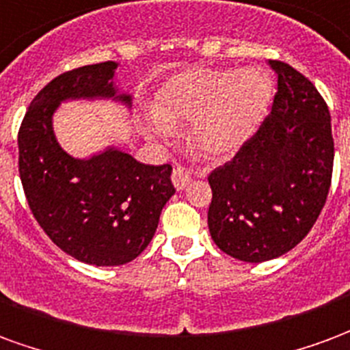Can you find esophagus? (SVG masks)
<instances>
[{
	"label": "esophagus",
	"instance_id": "34e87169",
	"mask_svg": "<svg viewBox=\"0 0 350 350\" xmlns=\"http://www.w3.org/2000/svg\"><path fill=\"white\" fill-rule=\"evenodd\" d=\"M190 180H192L190 172H186V170H183V167H175V170H173L172 183L177 190H185L186 186L190 185Z\"/></svg>",
	"mask_w": 350,
	"mask_h": 350
}]
</instances>
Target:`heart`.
Masks as SVG:
<instances>
[{"instance_id": "obj_1", "label": "heart", "mask_w": 350, "mask_h": 350, "mask_svg": "<svg viewBox=\"0 0 350 350\" xmlns=\"http://www.w3.org/2000/svg\"><path fill=\"white\" fill-rule=\"evenodd\" d=\"M270 100L272 81L259 68H188L158 89L145 129L167 139L175 124L190 122L193 149L208 158H229L256 134Z\"/></svg>"}]
</instances>
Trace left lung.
Returning <instances> with one entry per match:
<instances>
[{"instance_id":"left-lung-1","label":"left lung","mask_w":350,"mask_h":350,"mask_svg":"<svg viewBox=\"0 0 350 350\" xmlns=\"http://www.w3.org/2000/svg\"><path fill=\"white\" fill-rule=\"evenodd\" d=\"M272 111L231 162L208 175V231L228 256L262 262L287 254L325 206L334 165L330 113L308 78L282 61Z\"/></svg>"}]
</instances>
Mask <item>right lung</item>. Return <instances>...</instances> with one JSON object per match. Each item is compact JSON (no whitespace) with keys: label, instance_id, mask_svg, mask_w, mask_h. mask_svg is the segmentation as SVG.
I'll return each instance as SVG.
<instances>
[{"label":"right lung","instance_id":"add662e5","mask_svg":"<svg viewBox=\"0 0 350 350\" xmlns=\"http://www.w3.org/2000/svg\"><path fill=\"white\" fill-rule=\"evenodd\" d=\"M117 67L106 61L59 74L33 98L18 132V170L35 220L65 254L94 267L136 259L175 193L170 164H142L116 145L76 158L55 137L61 102L98 98L132 109V94L113 81Z\"/></svg>","mask_w":350,"mask_h":350}]
</instances>
